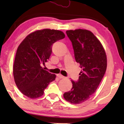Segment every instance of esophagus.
<instances>
[{"label": "esophagus", "instance_id": "obj_1", "mask_svg": "<svg viewBox=\"0 0 124 124\" xmlns=\"http://www.w3.org/2000/svg\"><path fill=\"white\" fill-rule=\"evenodd\" d=\"M57 77L59 78H65L64 76H63L62 74H57Z\"/></svg>", "mask_w": 124, "mask_h": 124}]
</instances>
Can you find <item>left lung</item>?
Returning <instances> with one entry per match:
<instances>
[{"label":"left lung","instance_id":"left-lung-1","mask_svg":"<svg viewBox=\"0 0 124 124\" xmlns=\"http://www.w3.org/2000/svg\"><path fill=\"white\" fill-rule=\"evenodd\" d=\"M66 33L72 43L74 57L82 71L77 82L71 80L73 87L63 96L72 104L87 101L99 86L107 65L104 47L92 32L86 29L69 30Z\"/></svg>","mask_w":124,"mask_h":124}]
</instances>
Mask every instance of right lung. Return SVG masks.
<instances>
[{
    "label": "right lung",
    "mask_w": 124,
    "mask_h": 124,
    "mask_svg": "<svg viewBox=\"0 0 124 124\" xmlns=\"http://www.w3.org/2000/svg\"><path fill=\"white\" fill-rule=\"evenodd\" d=\"M65 35L58 30L44 29L25 37L17 50L13 64V77L19 90L28 98L42 96L48 84L56 75L42 67L50 58L52 45Z\"/></svg>",
    "instance_id": "right-lung-1"
}]
</instances>
